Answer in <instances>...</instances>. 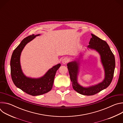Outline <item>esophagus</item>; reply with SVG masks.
<instances>
[{
	"label": "esophagus",
	"instance_id": "obj_1",
	"mask_svg": "<svg viewBox=\"0 0 123 123\" xmlns=\"http://www.w3.org/2000/svg\"><path fill=\"white\" fill-rule=\"evenodd\" d=\"M69 59L68 58V57H65L62 60V62L63 64H67V63H68L69 62Z\"/></svg>",
	"mask_w": 123,
	"mask_h": 123
}]
</instances>
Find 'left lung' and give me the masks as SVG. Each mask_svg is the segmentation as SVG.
Segmentation results:
<instances>
[{
	"label": "left lung",
	"instance_id": "1",
	"mask_svg": "<svg viewBox=\"0 0 123 123\" xmlns=\"http://www.w3.org/2000/svg\"><path fill=\"white\" fill-rule=\"evenodd\" d=\"M89 45L87 47L97 50L101 55V62L105 72V78L104 81L94 86L84 87L79 85L77 81L78 71V63L76 61L68 63V68L72 82L73 89L78 93L85 95H93L107 88L111 83L114 72L115 61L114 55L107 43L92 34Z\"/></svg>",
	"mask_w": 123,
	"mask_h": 123
}]
</instances>
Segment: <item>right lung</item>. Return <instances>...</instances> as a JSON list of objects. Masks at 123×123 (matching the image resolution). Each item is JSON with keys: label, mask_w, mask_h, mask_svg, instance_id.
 <instances>
[{"label": "right lung", "mask_w": 123, "mask_h": 123, "mask_svg": "<svg viewBox=\"0 0 123 123\" xmlns=\"http://www.w3.org/2000/svg\"><path fill=\"white\" fill-rule=\"evenodd\" d=\"M39 35L32 34L25 38L13 50L10 63L11 74L14 84L22 91L32 96L43 94L51 90L56 72L61 66L58 64L53 67L40 78H30L24 75L20 64L21 52L28 42Z\"/></svg>", "instance_id": "obj_1"}]
</instances>
